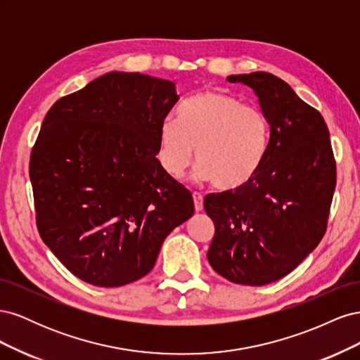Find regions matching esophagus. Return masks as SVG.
I'll return each instance as SVG.
<instances>
[{"instance_id":"obj_1","label":"esophagus","mask_w":360,"mask_h":360,"mask_svg":"<svg viewBox=\"0 0 360 360\" xmlns=\"http://www.w3.org/2000/svg\"><path fill=\"white\" fill-rule=\"evenodd\" d=\"M192 198H193L195 210L201 212V210H202V195H201L200 192H193V193H192Z\"/></svg>"}]
</instances>
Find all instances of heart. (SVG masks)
I'll return each mask as SVG.
<instances>
[{
	"mask_svg": "<svg viewBox=\"0 0 360 360\" xmlns=\"http://www.w3.org/2000/svg\"><path fill=\"white\" fill-rule=\"evenodd\" d=\"M269 147L267 120L255 106L221 91L192 97L160 126L159 159L172 177H181L195 158L200 179L217 189L246 184L263 165Z\"/></svg>",
	"mask_w": 360,
	"mask_h": 360,
	"instance_id": "obj_1",
	"label": "heart"
}]
</instances>
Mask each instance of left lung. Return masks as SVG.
I'll return each mask as SVG.
<instances>
[{
  "instance_id": "left-lung-1",
  "label": "left lung",
  "mask_w": 360,
  "mask_h": 360,
  "mask_svg": "<svg viewBox=\"0 0 360 360\" xmlns=\"http://www.w3.org/2000/svg\"><path fill=\"white\" fill-rule=\"evenodd\" d=\"M250 86L269 123L263 165L234 191L209 193L214 224L207 258L225 279L266 285L288 275L323 238L336 184L329 129L315 108L267 72L231 75Z\"/></svg>"
}]
</instances>
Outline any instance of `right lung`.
<instances>
[{"label": "right lung", "instance_id": "add662e5", "mask_svg": "<svg viewBox=\"0 0 360 360\" xmlns=\"http://www.w3.org/2000/svg\"><path fill=\"white\" fill-rule=\"evenodd\" d=\"M176 84L110 72L51 106L31 150L41 240L75 276L122 287L153 269L165 237L193 214L163 169L160 126Z\"/></svg>", "mask_w": 360, "mask_h": 360}]
</instances>
